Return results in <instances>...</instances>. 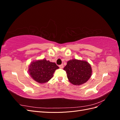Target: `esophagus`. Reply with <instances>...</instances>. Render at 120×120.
<instances>
[{
    "label": "esophagus",
    "instance_id": "1",
    "mask_svg": "<svg viewBox=\"0 0 120 120\" xmlns=\"http://www.w3.org/2000/svg\"><path fill=\"white\" fill-rule=\"evenodd\" d=\"M59 67H60V68H64V65H63V64H61L60 65Z\"/></svg>",
    "mask_w": 120,
    "mask_h": 120
}]
</instances>
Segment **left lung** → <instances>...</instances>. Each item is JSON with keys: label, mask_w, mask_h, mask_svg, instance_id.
I'll list each match as a JSON object with an SVG mask.
<instances>
[{"label": "left lung", "mask_w": 120, "mask_h": 120, "mask_svg": "<svg viewBox=\"0 0 120 120\" xmlns=\"http://www.w3.org/2000/svg\"><path fill=\"white\" fill-rule=\"evenodd\" d=\"M64 70L66 71L68 81L74 85H81L91 77V66L85 60L74 59L68 61Z\"/></svg>", "instance_id": "obj_1"}]
</instances>
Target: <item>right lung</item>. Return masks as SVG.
Returning a JSON list of instances; mask_svg holds the SVG:
<instances>
[{
  "mask_svg": "<svg viewBox=\"0 0 120 120\" xmlns=\"http://www.w3.org/2000/svg\"><path fill=\"white\" fill-rule=\"evenodd\" d=\"M59 68L56 63L43 59L31 62L28 72L35 81L43 83L49 81L53 77L54 71Z\"/></svg>",
  "mask_w": 120,
  "mask_h": 120,
  "instance_id": "1",
  "label": "right lung"
}]
</instances>
